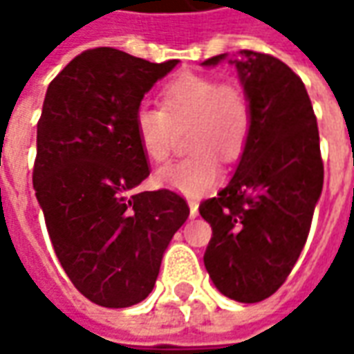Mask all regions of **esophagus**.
<instances>
[{"label":"esophagus","mask_w":354,"mask_h":354,"mask_svg":"<svg viewBox=\"0 0 354 354\" xmlns=\"http://www.w3.org/2000/svg\"><path fill=\"white\" fill-rule=\"evenodd\" d=\"M187 205H189V216L192 218L199 216V205H197V201H187Z\"/></svg>","instance_id":"1"}]
</instances>
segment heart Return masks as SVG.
<instances>
[{"label": "heart", "instance_id": "b5f03b06", "mask_svg": "<svg viewBox=\"0 0 354 354\" xmlns=\"http://www.w3.org/2000/svg\"><path fill=\"white\" fill-rule=\"evenodd\" d=\"M161 109L142 106L134 115V136L151 162L169 159L174 127L192 124L187 147L192 155L157 172V184L187 197L205 195L222 176L223 161H235L252 129V106L245 88L222 83L214 75L185 72L159 93Z\"/></svg>", "mask_w": 354, "mask_h": 354}]
</instances>
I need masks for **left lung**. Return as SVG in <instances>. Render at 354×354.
I'll return each mask as SVG.
<instances>
[{"instance_id": "left-lung-1", "label": "left lung", "mask_w": 354, "mask_h": 354, "mask_svg": "<svg viewBox=\"0 0 354 354\" xmlns=\"http://www.w3.org/2000/svg\"><path fill=\"white\" fill-rule=\"evenodd\" d=\"M230 62L252 106V129L230 184L201 203V216L212 227L205 267L223 296L256 304L273 296L296 266L324 167L304 81L279 58L256 50H241Z\"/></svg>"}]
</instances>
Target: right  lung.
Segmentation results:
<instances>
[{"label": "right lung", "mask_w": 354, "mask_h": 354, "mask_svg": "<svg viewBox=\"0 0 354 354\" xmlns=\"http://www.w3.org/2000/svg\"><path fill=\"white\" fill-rule=\"evenodd\" d=\"M176 64L98 47L73 58L45 94L35 197L60 266L102 307H131L149 296L162 254L189 216L170 189L134 192L149 176L134 115Z\"/></svg>", "instance_id": "1"}]
</instances>
